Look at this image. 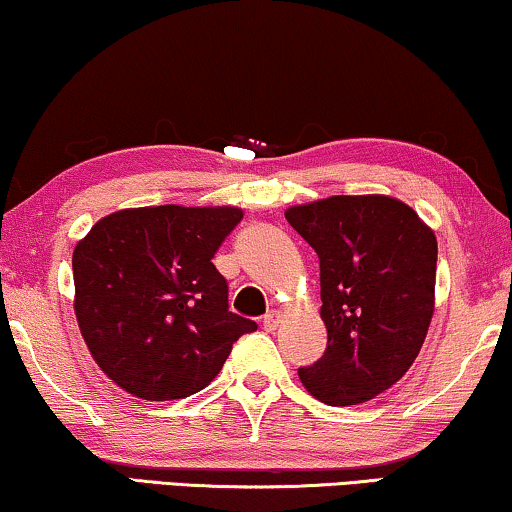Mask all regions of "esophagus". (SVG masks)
<instances>
[{"label":"esophagus","mask_w":512,"mask_h":512,"mask_svg":"<svg viewBox=\"0 0 512 512\" xmlns=\"http://www.w3.org/2000/svg\"><path fill=\"white\" fill-rule=\"evenodd\" d=\"M280 318H283V313L280 311H269L264 315V320H262V325H264V329L266 331H273L278 327V322H280Z\"/></svg>","instance_id":"34e87169"}]
</instances>
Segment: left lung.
I'll use <instances>...</instances> for the list:
<instances>
[{
  "instance_id": "1",
  "label": "left lung",
  "mask_w": 512,
  "mask_h": 512,
  "mask_svg": "<svg viewBox=\"0 0 512 512\" xmlns=\"http://www.w3.org/2000/svg\"><path fill=\"white\" fill-rule=\"evenodd\" d=\"M285 218L320 257L327 350L301 366L308 392L357 406L399 383L415 362L436 287V236L413 208L385 194H336Z\"/></svg>"
}]
</instances>
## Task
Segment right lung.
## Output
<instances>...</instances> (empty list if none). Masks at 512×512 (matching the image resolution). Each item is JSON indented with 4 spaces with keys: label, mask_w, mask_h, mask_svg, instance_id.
I'll return each instance as SVG.
<instances>
[{
    "label": "right lung",
    "mask_w": 512,
    "mask_h": 512,
    "mask_svg": "<svg viewBox=\"0 0 512 512\" xmlns=\"http://www.w3.org/2000/svg\"><path fill=\"white\" fill-rule=\"evenodd\" d=\"M243 218L234 206H143L111 213L78 241L74 311L106 376L146 401L185 399L255 331L229 311L211 262Z\"/></svg>",
    "instance_id": "obj_1"
}]
</instances>
